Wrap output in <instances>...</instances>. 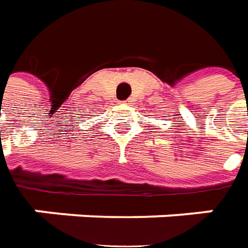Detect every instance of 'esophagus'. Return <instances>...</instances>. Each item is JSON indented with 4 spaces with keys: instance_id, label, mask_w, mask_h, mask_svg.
Segmentation results:
<instances>
[{
    "instance_id": "esophagus-1",
    "label": "esophagus",
    "mask_w": 248,
    "mask_h": 248,
    "mask_svg": "<svg viewBox=\"0 0 248 248\" xmlns=\"http://www.w3.org/2000/svg\"><path fill=\"white\" fill-rule=\"evenodd\" d=\"M129 102H131V101H124L123 104H124V105H128V104H129Z\"/></svg>"
}]
</instances>
